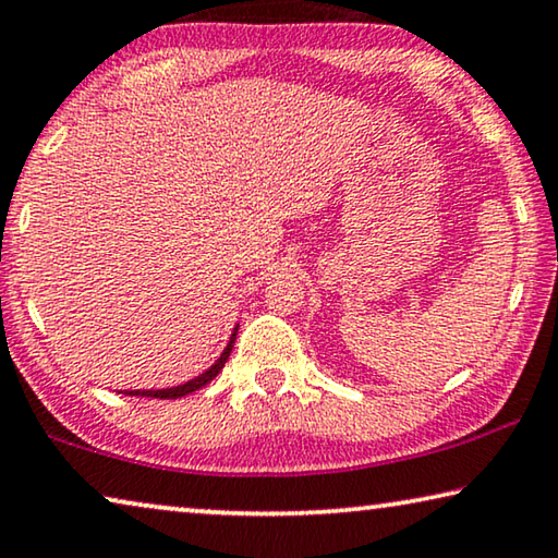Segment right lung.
Returning <instances> with one entry per match:
<instances>
[{"mask_svg":"<svg viewBox=\"0 0 558 558\" xmlns=\"http://www.w3.org/2000/svg\"><path fill=\"white\" fill-rule=\"evenodd\" d=\"M235 332H238V325H235V330H233V335H231V340H228V344H226V350L220 352V357L214 362V365H210V367L206 369V373H201L198 377L189 379V383L175 385V387H166V390H126L123 395H131V397H158V400H175V397H185V395L201 390V387H206V385L210 383V379H214V377L220 373V369H223L226 360H228V355H231V350H233Z\"/></svg>","mask_w":558,"mask_h":558,"instance_id":"1","label":"right lung"}]
</instances>
